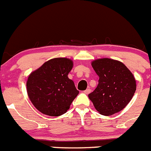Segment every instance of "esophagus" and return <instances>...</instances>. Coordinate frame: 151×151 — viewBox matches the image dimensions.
I'll return each mask as SVG.
<instances>
[{
  "label": "esophagus",
  "instance_id": "esophagus-1",
  "mask_svg": "<svg viewBox=\"0 0 151 151\" xmlns=\"http://www.w3.org/2000/svg\"><path fill=\"white\" fill-rule=\"evenodd\" d=\"M91 91V90L90 88H88V89H86V90H85V91H84V92H85V93L86 94H89V93H90Z\"/></svg>",
  "mask_w": 151,
  "mask_h": 151
}]
</instances>
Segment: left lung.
<instances>
[{"instance_id": "obj_1", "label": "left lung", "mask_w": 151, "mask_h": 151, "mask_svg": "<svg viewBox=\"0 0 151 151\" xmlns=\"http://www.w3.org/2000/svg\"><path fill=\"white\" fill-rule=\"evenodd\" d=\"M91 66L99 76L97 87L88 94L95 109L104 116L121 111L135 92L132 73L122 63L109 58L96 60Z\"/></svg>"}]
</instances>
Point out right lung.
I'll return each mask as SVG.
<instances>
[{
  "mask_svg": "<svg viewBox=\"0 0 151 151\" xmlns=\"http://www.w3.org/2000/svg\"><path fill=\"white\" fill-rule=\"evenodd\" d=\"M73 66L71 60L54 58L29 75L26 83L28 95L41 113L59 116L69 110L78 94L73 81L68 78Z\"/></svg>",
  "mask_w": 151,
  "mask_h": 151,
  "instance_id": "1",
  "label": "right lung"
}]
</instances>
